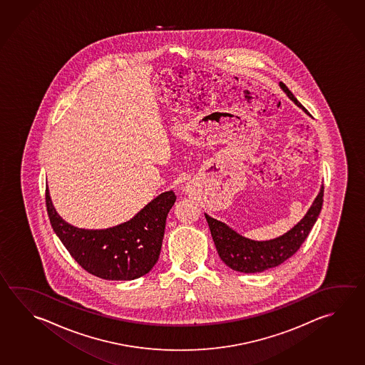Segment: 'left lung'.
Here are the masks:
<instances>
[{
	"instance_id": "left-lung-1",
	"label": "left lung",
	"mask_w": 365,
	"mask_h": 365,
	"mask_svg": "<svg viewBox=\"0 0 365 365\" xmlns=\"http://www.w3.org/2000/svg\"><path fill=\"white\" fill-rule=\"evenodd\" d=\"M280 87L299 108L305 110V108L299 104V100L293 96L283 82H280ZM323 195L324 186L322 185L318 197L314 200L305 217L289 232H285L284 235L266 242L245 238L224 222L205 215L220 259L232 270L240 272H265L267 269L283 264L285 259L299 251L312 226L317 222L323 206Z\"/></svg>"
}]
</instances>
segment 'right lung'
<instances>
[{"label": "right lung", "mask_w": 365, "mask_h": 365, "mask_svg": "<svg viewBox=\"0 0 365 365\" xmlns=\"http://www.w3.org/2000/svg\"><path fill=\"white\" fill-rule=\"evenodd\" d=\"M175 202L173 190L162 192L130 221L106 230H87L60 217L46 187L47 215L53 232L87 272L106 280H133L152 270Z\"/></svg>", "instance_id": "right-lung-1"}]
</instances>
